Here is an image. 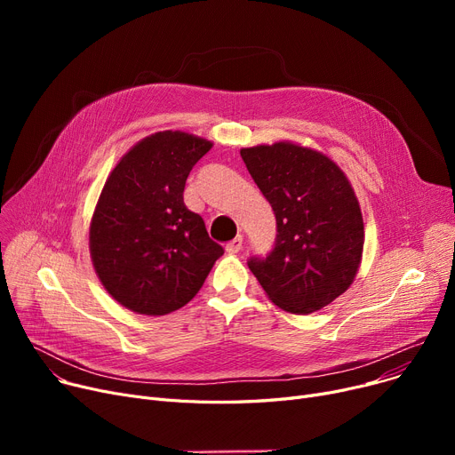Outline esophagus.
Wrapping results in <instances>:
<instances>
[{
	"mask_svg": "<svg viewBox=\"0 0 455 455\" xmlns=\"http://www.w3.org/2000/svg\"><path fill=\"white\" fill-rule=\"evenodd\" d=\"M242 247H243V235L240 234V235H235L232 242H228V243H227L225 251H227L228 254H237V252L242 251Z\"/></svg>",
	"mask_w": 455,
	"mask_h": 455,
	"instance_id": "esophagus-1",
	"label": "esophagus"
}]
</instances>
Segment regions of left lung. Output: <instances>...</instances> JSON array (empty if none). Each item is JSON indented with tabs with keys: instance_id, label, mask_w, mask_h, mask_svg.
<instances>
[{
	"instance_id": "left-lung-1",
	"label": "left lung",
	"mask_w": 455,
	"mask_h": 455,
	"mask_svg": "<svg viewBox=\"0 0 455 455\" xmlns=\"http://www.w3.org/2000/svg\"><path fill=\"white\" fill-rule=\"evenodd\" d=\"M242 158L276 218V243L249 269L280 309L319 312L343 295L362 264L365 227L341 167L295 141L243 148Z\"/></svg>"
}]
</instances>
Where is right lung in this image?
<instances>
[{
	"label": "right lung",
	"instance_id": "obj_1",
	"mask_svg": "<svg viewBox=\"0 0 455 455\" xmlns=\"http://www.w3.org/2000/svg\"><path fill=\"white\" fill-rule=\"evenodd\" d=\"M213 143L182 131L146 136L110 172L90 221V256L107 293L141 315L197 295L223 247L184 204L186 179Z\"/></svg>",
	"mask_w": 455,
	"mask_h": 455
}]
</instances>
